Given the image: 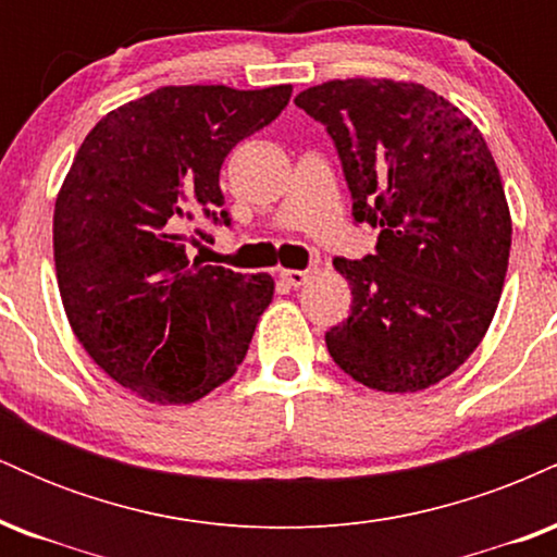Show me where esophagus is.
Segmentation results:
<instances>
[{
	"label": "esophagus",
	"mask_w": 557,
	"mask_h": 557,
	"mask_svg": "<svg viewBox=\"0 0 557 557\" xmlns=\"http://www.w3.org/2000/svg\"><path fill=\"white\" fill-rule=\"evenodd\" d=\"M311 274H314V270H285L283 274H280V277L285 280L287 285H293V287H300V285H306L311 280Z\"/></svg>",
	"instance_id": "esophagus-1"
}]
</instances>
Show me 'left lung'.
Masks as SVG:
<instances>
[{
    "mask_svg": "<svg viewBox=\"0 0 557 557\" xmlns=\"http://www.w3.org/2000/svg\"><path fill=\"white\" fill-rule=\"evenodd\" d=\"M327 127L354 222L374 253L335 259L354 306L327 330L332 361L361 385L417 393L482 343L510 257V214L482 133L419 83L330 81L296 96Z\"/></svg>",
    "mask_w": 557,
    "mask_h": 557,
    "instance_id": "obj_1",
    "label": "left lung"
}]
</instances>
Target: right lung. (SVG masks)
<instances>
[{"mask_svg": "<svg viewBox=\"0 0 557 557\" xmlns=\"http://www.w3.org/2000/svg\"><path fill=\"white\" fill-rule=\"evenodd\" d=\"M290 86H168L101 117L54 203V267L70 327L96 367L149 403H194L246 359L270 274L188 259L233 225L220 188L235 144L277 120Z\"/></svg>", "mask_w": 557, "mask_h": 557, "instance_id": "1", "label": "right lung"}]
</instances>
